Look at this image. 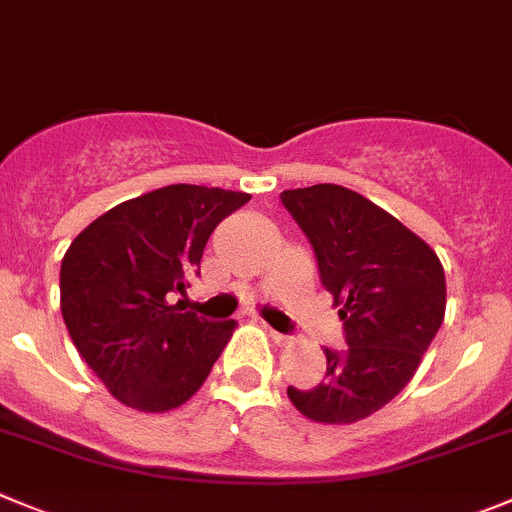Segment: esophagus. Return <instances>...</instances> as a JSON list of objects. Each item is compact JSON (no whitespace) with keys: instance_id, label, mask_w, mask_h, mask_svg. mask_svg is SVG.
<instances>
[{"instance_id":"34e87169","label":"esophagus","mask_w":512,"mask_h":512,"mask_svg":"<svg viewBox=\"0 0 512 512\" xmlns=\"http://www.w3.org/2000/svg\"><path fill=\"white\" fill-rule=\"evenodd\" d=\"M267 333H270V338L275 343H278V346H288V343H290V336H285V333H278V331H275V328L267 326Z\"/></svg>"}]
</instances>
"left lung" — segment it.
Here are the masks:
<instances>
[{
  "instance_id": "left-lung-1",
  "label": "left lung",
  "mask_w": 512,
  "mask_h": 512,
  "mask_svg": "<svg viewBox=\"0 0 512 512\" xmlns=\"http://www.w3.org/2000/svg\"><path fill=\"white\" fill-rule=\"evenodd\" d=\"M308 234L348 348H326V379L288 396L303 417L353 424L379 412L417 374L444 321L437 252L358 191L315 184L280 194Z\"/></svg>"
}]
</instances>
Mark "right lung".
Returning <instances> with one entry per match:
<instances>
[{
	"mask_svg": "<svg viewBox=\"0 0 512 512\" xmlns=\"http://www.w3.org/2000/svg\"><path fill=\"white\" fill-rule=\"evenodd\" d=\"M245 191L171 184L121 202L73 240L60 267L70 338L121 404L161 414L202 389L237 323L169 303L184 293L219 222Z\"/></svg>",
	"mask_w": 512,
	"mask_h": 512,
	"instance_id": "obj_1",
	"label": "right lung"
}]
</instances>
